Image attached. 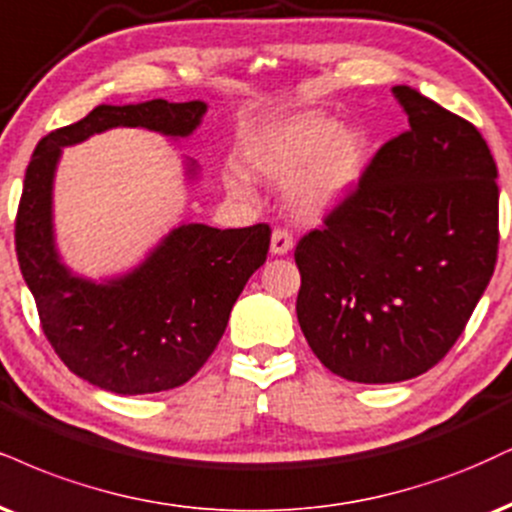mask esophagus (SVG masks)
<instances>
[{
  "label": "esophagus",
  "instance_id": "obj_1",
  "mask_svg": "<svg viewBox=\"0 0 512 512\" xmlns=\"http://www.w3.org/2000/svg\"><path fill=\"white\" fill-rule=\"evenodd\" d=\"M291 248H293V236H291V233H288L286 229H274L272 245H269L272 255H286V252H291Z\"/></svg>",
  "mask_w": 512,
  "mask_h": 512
}]
</instances>
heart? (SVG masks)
<instances>
[{
    "instance_id": "obj_1",
    "label": "heart",
    "mask_w": 512,
    "mask_h": 512,
    "mask_svg": "<svg viewBox=\"0 0 512 512\" xmlns=\"http://www.w3.org/2000/svg\"><path fill=\"white\" fill-rule=\"evenodd\" d=\"M365 138L353 128H338L319 114H295L262 128L243 157L255 176L288 183L286 202L295 217L315 221L331 212L360 174ZM231 193L245 195L240 174H226Z\"/></svg>"
}]
</instances>
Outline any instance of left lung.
<instances>
[{
    "label": "left lung",
    "instance_id": "left-lung-1",
    "mask_svg": "<svg viewBox=\"0 0 512 512\" xmlns=\"http://www.w3.org/2000/svg\"><path fill=\"white\" fill-rule=\"evenodd\" d=\"M391 92L408 131L295 248L300 329L326 369L357 384L443 360L498 255V171L482 133L408 85Z\"/></svg>",
    "mask_w": 512,
    "mask_h": 512
}]
</instances>
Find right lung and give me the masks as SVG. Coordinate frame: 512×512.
<instances>
[{
    "label": "right lung",
    "mask_w": 512,
    "mask_h": 512,
    "mask_svg": "<svg viewBox=\"0 0 512 512\" xmlns=\"http://www.w3.org/2000/svg\"><path fill=\"white\" fill-rule=\"evenodd\" d=\"M207 104H100L35 147L16 214V255L54 353L80 379L121 396L169 391L214 353L240 291L267 260V224H181L133 272L109 281L71 274L54 243L52 188L61 147L116 126L188 138ZM195 176V162L188 164Z\"/></svg>",
    "instance_id": "add662e5"
}]
</instances>
